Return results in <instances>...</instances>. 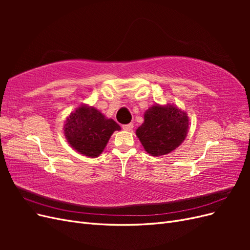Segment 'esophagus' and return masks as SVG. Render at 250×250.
I'll return each instance as SVG.
<instances>
[{"mask_svg": "<svg viewBox=\"0 0 250 250\" xmlns=\"http://www.w3.org/2000/svg\"><path fill=\"white\" fill-rule=\"evenodd\" d=\"M122 128L124 130H126V131H130V130H132V128H133V124L132 123H129V124H125V125H123L122 126Z\"/></svg>", "mask_w": 250, "mask_h": 250, "instance_id": "34e87169", "label": "esophagus"}]
</instances>
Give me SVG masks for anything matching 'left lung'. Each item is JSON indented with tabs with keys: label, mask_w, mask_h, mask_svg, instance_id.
I'll return each mask as SVG.
<instances>
[{
	"label": "left lung",
	"mask_w": 250,
	"mask_h": 250,
	"mask_svg": "<svg viewBox=\"0 0 250 250\" xmlns=\"http://www.w3.org/2000/svg\"><path fill=\"white\" fill-rule=\"evenodd\" d=\"M137 135L143 147L152 156H161L176 149L185 140L188 120L186 113L171 106L150 107Z\"/></svg>",
	"instance_id": "left-lung-1"
}]
</instances>
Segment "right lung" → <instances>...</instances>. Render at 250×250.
Listing matches in <instances>:
<instances>
[{
	"mask_svg": "<svg viewBox=\"0 0 250 250\" xmlns=\"http://www.w3.org/2000/svg\"><path fill=\"white\" fill-rule=\"evenodd\" d=\"M120 125L111 119H105L94 107L80 106L66 119L64 135L71 146L83 155L97 157Z\"/></svg>",
	"mask_w": 250,
	"mask_h": 250,
	"instance_id": "obj_1",
	"label": "right lung"
}]
</instances>
